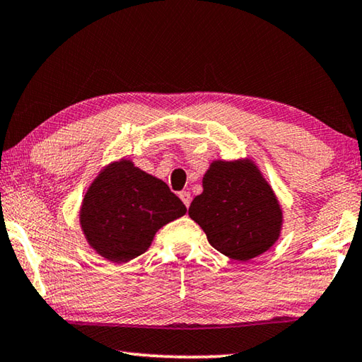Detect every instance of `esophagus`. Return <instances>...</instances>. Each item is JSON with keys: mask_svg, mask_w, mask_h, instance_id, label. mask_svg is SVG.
Here are the masks:
<instances>
[{"mask_svg": "<svg viewBox=\"0 0 362 362\" xmlns=\"http://www.w3.org/2000/svg\"><path fill=\"white\" fill-rule=\"evenodd\" d=\"M180 199L182 200V204L189 208V205H191V200H192L191 194H189L187 191H182V192H180Z\"/></svg>", "mask_w": 362, "mask_h": 362, "instance_id": "34e87169", "label": "esophagus"}]
</instances>
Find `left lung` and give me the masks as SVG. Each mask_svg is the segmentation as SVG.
<instances>
[{
	"label": "left lung",
	"mask_w": 362,
	"mask_h": 362,
	"mask_svg": "<svg viewBox=\"0 0 362 362\" xmlns=\"http://www.w3.org/2000/svg\"><path fill=\"white\" fill-rule=\"evenodd\" d=\"M202 186L204 192L192 200L189 216L204 229L214 250L246 262L276 243L283 208L252 158L213 160Z\"/></svg>",
	"instance_id": "8db88e82"
}]
</instances>
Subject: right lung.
<instances>
[{
	"mask_svg": "<svg viewBox=\"0 0 362 362\" xmlns=\"http://www.w3.org/2000/svg\"><path fill=\"white\" fill-rule=\"evenodd\" d=\"M186 211L162 180L122 157L101 168L87 187L79 226L97 255L125 264L149 248L160 227Z\"/></svg>",
	"mask_w": 362,
	"mask_h": 362,
	"instance_id": "add662e5",
	"label": "right lung"
}]
</instances>
